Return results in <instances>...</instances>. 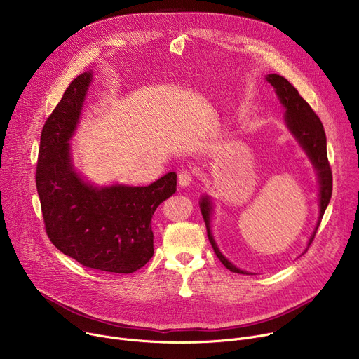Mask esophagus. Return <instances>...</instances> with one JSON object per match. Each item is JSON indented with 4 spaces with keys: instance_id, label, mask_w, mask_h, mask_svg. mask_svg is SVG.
<instances>
[{
    "instance_id": "esophagus-1",
    "label": "esophagus",
    "mask_w": 359,
    "mask_h": 359,
    "mask_svg": "<svg viewBox=\"0 0 359 359\" xmlns=\"http://www.w3.org/2000/svg\"><path fill=\"white\" fill-rule=\"evenodd\" d=\"M177 180H179V186H182V187H187V186L193 182V175H191V172H190V170L183 169V170H180V172H179V175H177Z\"/></svg>"
}]
</instances>
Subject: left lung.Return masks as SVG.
I'll list each match as a JSON object with an SVG mask.
<instances>
[{"label":"left lung","mask_w":359,"mask_h":359,"mask_svg":"<svg viewBox=\"0 0 359 359\" xmlns=\"http://www.w3.org/2000/svg\"><path fill=\"white\" fill-rule=\"evenodd\" d=\"M266 79L276 89V93L281 102V105L285 109V125H287L288 130L292 133V136L297 139L299 146L306 153V156H309V159L311 161L314 169L317 170V176H318L320 217H318L316 230L309 240V245H306V248H305V251H306L316 237V233L318 230V226L321 223V219L325 213V209L328 206L331 194H332V173H331V168H330L328 156H327V137H325L324 126H323L320 118L316 115V112L311 109V107L306 104V100H304L301 97L298 90L284 76L277 75V74H270L266 76ZM212 210H213V203H212L210 197L203 196L200 200V212L204 219V223H206L208 237L212 243V247L219 257V260L223 263V266L226 269H229L233 273L247 274V276L251 274V273L240 270L234 264H231L219 250V247L213 238L212 230H210Z\"/></svg>","instance_id":"1"}]
</instances>
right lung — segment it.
<instances>
[{"instance_id": "right-lung-1", "label": "right lung", "mask_w": 359, "mask_h": 359, "mask_svg": "<svg viewBox=\"0 0 359 359\" xmlns=\"http://www.w3.org/2000/svg\"><path fill=\"white\" fill-rule=\"evenodd\" d=\"M92 72L76 76L46 119L39 143L36 190L46 234L61 252L82 266L130 274L153 255L151 217L176 191V173L149 186L85 182L72 166L75 133Z\"/></svg>"}]
</instances>
